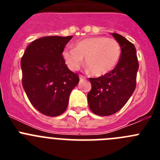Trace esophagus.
I'll return each instance as SVG.
<instances>
[{
    "mask_svg": "<svg viewBox=\"0 0 160 160\" xmlns=\"http://www.w3.org/2000/svg\"><path fill=\"white\" fill-rule=\"evenodd\" d=\"M79 79H80V80H84L85 77L82 75H79Z\"/></svg>",
    "mask_w": 160,
    "mask_h": 160,
    "instance_id": "34e87169",
    "label": "esophagus"
}]
</instances>
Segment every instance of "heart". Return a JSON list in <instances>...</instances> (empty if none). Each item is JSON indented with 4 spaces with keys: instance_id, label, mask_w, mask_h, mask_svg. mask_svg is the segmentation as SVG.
Here are the masks:
<instances>
[{
    "instance_id": "1",
    "label": "heart",
    "mask_w": 160,
    "mask_h": 160,
    "mask_svg": "<svg viewBox=\"0 0 160 160\" xmlns=\"http://www.w3.org/2000/svg\"><path fill=\"white\" fill-rule=\"evenodd\" d=\"M121 56V47L116 40L106 37H91L74 44L73 49L66 48L62 57L67 67L76 71L85 63L94 76H104L114 70Z\"/></svg>"
}]
</instances>
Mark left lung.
Instances as JSON below:
<instances>
[{"instance_id": "1", "label": "left lung", "mask_w": 160, "mask_h": 160, "mask_svg": "<svg viewBox=\"0 0 160 160\" xmlns=\"http://www.w3.org/2000/svg\"><path fill=\"white\" fill-rule=\"evenodd\" d=\"M121 47L119 62L104 76L90 78L91 90L87 99L90 109L99 116H108L122 109L136 87L138 62L136 49L131 42L118 33H111Z\"/></svg>"}]
</instances>
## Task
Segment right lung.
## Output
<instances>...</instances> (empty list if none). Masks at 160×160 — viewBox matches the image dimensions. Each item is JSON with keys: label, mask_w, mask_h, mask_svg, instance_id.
<instances>
[{"label": "right lung", "mask_w": 160, "mask_h": 160, "mask_svg": "<svg viewBox=\"0 0 160 160\" xmlns=\"http://www.w3.org/2000/svg\"><path fill=\"white\" fill-rule=\"evenodd\" d=\"M72 38L37 39L27 46L21 61L24 90L32 105L47 116H58L66 111L70 92L79 82L62 57Z\"/></svg>", "instance_id": "right-lung-1"}]
</instances>
